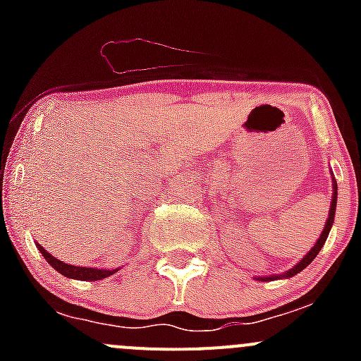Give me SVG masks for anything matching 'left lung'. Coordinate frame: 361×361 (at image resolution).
Listing matches in <instances>:
<instances>
[{"label": "left lung", "mask_w": 361, "mask_h": 361, "mask_svg": "<svg viewBox=\"0 0 361 361\" xmlns=\"http://www.w3.org/2000/svg\"><path fill=\"white\" fill-rule=\"evenodd\" d=\"M332 183H334V195H332V204H330V211H329V218H326V224L325 227H323V232L322 235H319V239L316 241V245L312 246L311 251H309L307 255H305L304 258H302L300 262H298L295 267L290 269V271H286L285 274H279V276H267V278H258L262 279V281H272V279H281V278H292V276L298 274V272L302 271V269L307 267L309 264H311L312 260L316 258V255L319 253V250L323 248V245H325L326 238H329V232L330 228H332L334 225V216H336V206H337V183H336V178H334V173H332Z\"/></svg>", "instance_id": "8db88e82"}]
</instances>
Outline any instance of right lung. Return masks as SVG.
<instances>
[{"instance_id": "obj_1", "label": "right lung", "mask_w": 361, "mask_h": 361, "mask_svg": "<svg viewBox=\"0 0 361 361\" xmlns=\"http://www.w3.org/2000/svg\"><path fill=\"white\" fill-rule=\"evenodd\" d=\"M38 246L39 253L45 257V260L49 262L50 265H52L54 269H56L57 272H61L63 276H66V278H71V279H80V281H99V279H104L108 278V276L115 274L118 269H111V271H108V269H96V267H76V265H69V264H64V262H61L59 258L52 257V255L49 253L45 248H43L42 245H36Z\"/></svg>"}]
</instances>
